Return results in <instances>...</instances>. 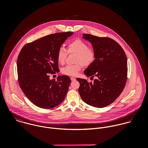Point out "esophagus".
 Masks as SVG:
<instances>
[{
  "label": "esophagus",
  "mask_w": 148,
  "mask_h": 148,
  "mask_svg": "<svg viewBox=\"0 0 148 148\" xmlns=\"http://www.w3.org/2000/svg\"><path fill=\"white\" fill-rule=\"evenodd\" d=\"M71 80L72 81H74V80H76V78L74 77H71Z\"/></svg>",
  "instance_id": "esophagus-1"
}]
</instances>
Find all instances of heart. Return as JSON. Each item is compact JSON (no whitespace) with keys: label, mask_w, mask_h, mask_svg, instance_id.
<instances>
[{"label":"heart","mask_w":148,"mask_h":148,"mask_svg":"<svg viewBox=\"0 0 148 148\" xmlns=\"http://www.w3.org/2000/svg\"><path fill=\"white\" fill-rule=\"evenodd\" d=\"M68 52L69 53H75L73 65H68L62 70L63 74L65 75L74 76H76L82 68V65L88 66L92 63L95 59V52L89 48L88 45L83 41L77 39L69 42L68 45ZM67 51L64 47H60L57 53L58 62L63 65L65 63L67 56Z\"/></svg>","instance_id":"heart-1"}]
</instances>
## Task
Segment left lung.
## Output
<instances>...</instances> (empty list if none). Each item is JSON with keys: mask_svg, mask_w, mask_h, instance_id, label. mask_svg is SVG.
<instances>
[{"mask_svg": "<svg viewBox=\"0 0 148 148\" xmlns=\"http://www.w3.org/2000/svg\"><path fill=\"white\" fill-rule=\"evenodd\" d=\"M83 38L91 43L95 59L84 72L93 82L77 78L79 93L85 103L104 108L114 102L123 92L127 82V58L119 43L109 38L84 34Z\"/></svg>", "mask_w": 148, "mask_h": 148, "instance_id": "1", "label": "left lung"}]
</instances>
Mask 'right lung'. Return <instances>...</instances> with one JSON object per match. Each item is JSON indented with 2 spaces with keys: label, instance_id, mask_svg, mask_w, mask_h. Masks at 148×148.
<instances>
[{
  "label": "right lung",
  "instance_id": "1",
  "mask_svg": "<svg viewBox=\"0 0 148 148\" xmlns=\"http://www.w3.org/2000/svg\"><path fill=\"white\" fill-rule=\"evenodd\" d=\"M73 32L51 34L25 44L17 60L18 80L22 91L34 105L51 109L63 101L71 79L59 76L49 79L48 73L59 72L57 53Z\"/></svg>",
  "mask_w": 148,
  "mask_h": 148
}]
</instances>
